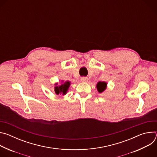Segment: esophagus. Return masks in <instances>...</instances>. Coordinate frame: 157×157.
Here are the masks:
<instances>
[{
	"label": "esophagus",
	"mask_w": 157,
	"mask_h": 157,
	"mask_svg": "<svg viewBox=\"0 0 157 157\" xmlns=\"http://www.w3.org/2000/svg\"><path fill=\"white\" fill-rule=\"evenodd\" d=\"M81 81L82 82H87L88 81V78L87 77H82L81 78Z\"/></svg>",
	"instance_id": "34e87169"
}]
</instances>
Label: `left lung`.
<instances>
[{"label": "left lung", "instance_id": "obj_1", "mask_svg": "<svg viewBox=\"0 0 157 157\" xmlns=\"http://www.w3.org/2000/svg\"><path fill=\"white\" fill-rule=\"evenodd\" d=\"M106 87H107V83L105 82L99 81L97 84V89H98V92L100 93H102L106 89Z\"/></svg>", "mask_w": 157, "mask_h": 157}]
</instances>
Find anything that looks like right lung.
I'll list each match as a JSON object with an SVG mask.
<instances>
[{
  "mask_svg": "<svg viewBox=\"0 0 157 157\" xmlns=\"http://www.w3.org/2000/svg\"><path fill=\"white\" fill-rule=\"evenodd\" d=\"M70 86V81H66L63 84H61L60 86H57L55 87V93L58 95L59 94H62L64 95L66 94V92L68 91V89Z\"/></svg>",
  "mask_w": 157,
  "mask_h": 157,
  "instance_id": "1",
  "label": "right lung"
}]
</instances>
